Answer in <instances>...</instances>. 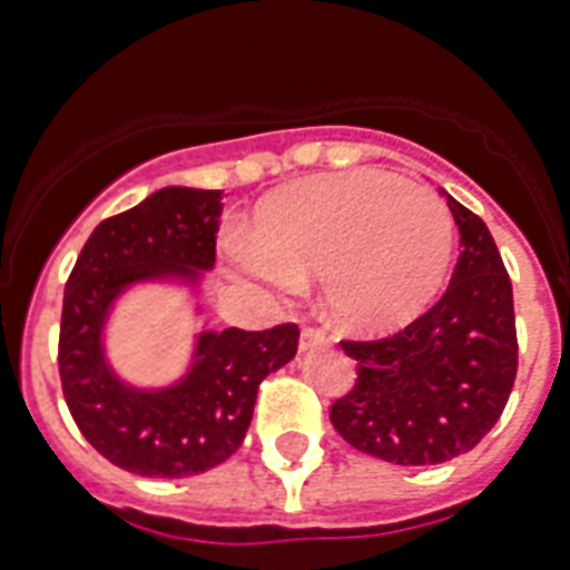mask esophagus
Listing matches in <instances>:
<instances>
[{"mask_svg":"<svg viewBox=\"0 0 570 570\" xmlns=\"http://www.w3.org/2000/svg\"><path fill=\"white\" fill-rule=\"evenodd\" d=\"M328 346V340H325V334L316 328H304L302 331V340H298V348L302 352H313V348H322Z\"/></svg>","mask_w":570,"mask_h":570,"instance_id":"1","label":"esophagus"}]
</instances>
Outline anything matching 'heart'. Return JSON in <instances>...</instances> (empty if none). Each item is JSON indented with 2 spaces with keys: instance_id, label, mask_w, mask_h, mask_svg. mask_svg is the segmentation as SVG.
<instances>
[{
  "instance_id": "heart-1",
  "label": "heart",
  "mask_w": 570,
  "mask_h": 570,
  "mask_svg": "<svg viewBox=\"0 0 570 570\" xmlns=\"http://www.w3.org/2000/svg\"><path fill=\"white\" fill-rule=\"evenodd\" d=\"M455 222L434 191L361 168L293 183L259 204L233 266L272 286L320 277L325 320L387 334L423 316L446 284Z\"/></svg>"
}]
</instances>
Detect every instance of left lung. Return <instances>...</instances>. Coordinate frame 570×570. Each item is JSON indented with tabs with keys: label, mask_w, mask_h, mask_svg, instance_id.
Wrapping results in <instances>:
<instances>
[{
	"label": "left lung",
	"mask_w": 570,
	"mask_h": 570,
	"mask_svg": "<svg viewBox=\"0 0 570 570\" xmlns=\"http://www.w3.org/2000/svg\"><path fill=\"white\" fill-rule=\"evenodd\" d=\"M461 257L446 293L405 331L340 343L357 381L331 407L355 450L393 464H443L470 452L503 414L514 373L512 281L485 222L446 195Z\"/></svg>",
	"instance_id": "obj_1"
}]
</instances>
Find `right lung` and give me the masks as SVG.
Returning <instances> with one entry per match:
<instances>
[{"mask_svg": "<svg viewBox=\"0 0 570 570\" xmlns=\"http://www.w3.org/2000/svg\"><path fill=\"white\" fill-rule=\"evenodd\" d=\"M222 191L165 186L94 227L65 286L58 373L79 432L102 459L150 479L206 473L239 450L259 381L286 366L298 328L197 331L177 379L147 387L115 370L106 346L120 298L174 286L204 316Z\"/></svg>", "mask_w": 570, "mask_h": 570, "instance_id": "right-lung-1", "label": "right lung"}]
</instances>
